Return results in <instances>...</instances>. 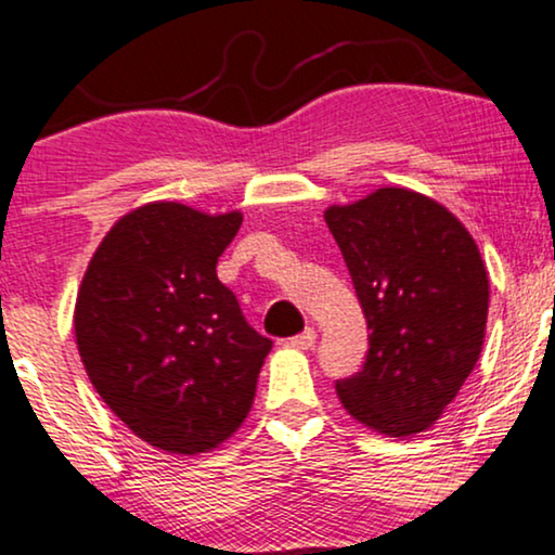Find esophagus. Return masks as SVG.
I'll return each mask as SVG.
<instances>
[{"instance_id": "esophagus-1", "label": "esophagus", "mask_w": 555, "mask_h": 555, "mask_svg": "<svg viewBox=\"0 0 555 555\" xmlns=\"http://www.w3.org/2000/svg\"><path fill=\"white\" fill-rule=\"evenodd\" d=\"M315 338H318L315 328H305L299 336H292L289 344L295 346V349H312V346H315Z\"/></svg>"}]
</instances>
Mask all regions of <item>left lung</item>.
I'll list each match as a JSON object with an SVG mask.
<instances>
[{"mask_svg":"<svg viewBox=\"0 0 555 555\" xmlns=\"http://www.w3.org/2000/svg\"><path fill=\"white\" fill-rule=\"evenodd\" d=\"M325 222L370 328L362 372L336 379L344 409L387 437L429 429L483 349L489 276L476 240L409 189L331 206Z\"/></svg>","mask_w":555,"mask_h":555,"instance_id":"8db88e82","label":"left lung"}]
</instances>
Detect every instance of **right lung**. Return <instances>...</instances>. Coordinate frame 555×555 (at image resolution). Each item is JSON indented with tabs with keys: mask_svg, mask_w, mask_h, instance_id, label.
Returning <instances> with one entry per match:
<instances>
[{
	"mask_svg": "<svg viewBox=\"0 0 555 555\" xmlns=\"http://www.w3.org/2000/svg\"><path fill=\"white\" fill-rule=\"evenodd\" d=\"M240 224V211L139 206L111 227L79 286L87 377L139 439L172 455L206 452L240 429L273 346L217 279Z\"/></svg>",
	"mask_w": 555,
	"mask_h": 555,
	"instance_id": "obj_1",
	"label": "right lung"
}]
</instances>
